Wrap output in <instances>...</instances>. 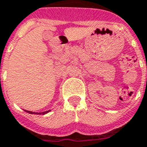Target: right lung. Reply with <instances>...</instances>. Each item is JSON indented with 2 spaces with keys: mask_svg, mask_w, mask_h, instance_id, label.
Returning <instances> with one entry per match:
<instances>
[{
  "mask_svg": "<svg viewBox=\"0 0 147 147\" xmlns=\"http://www.w3.org/2000/svg\"><path fill=\"white\" fill-rule=\"evenodd\" d=\"M26 112H27V113H30V114H39V115H44V114H46V113H48L49 112L51 111V110H47V111H45V112H41V113H37V112H32V111H29V110H24Z\"/></svg>",
  "mask_w": 147,
  "mask_h": 147,
  "instance_id": "right-lung-1",
  "label": "right lung"
}]
</instances>
